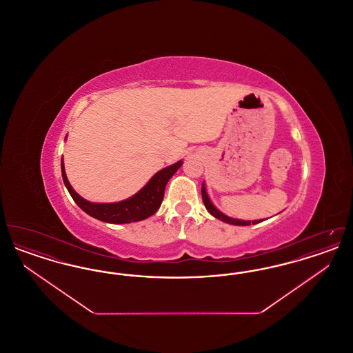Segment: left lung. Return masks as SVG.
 Listing matches in <instances>:
<instances>
[{
    "label": "left lung",
    "mask_w": 353,
    "mask_h": 353,
    "mask_svg": "<svg viewBox=\"0 0 353 353\" xmlns=\"http://www.w3.org/2000/svg\"><path fill=\"white\" fill-rule=\"evenodd\" d=\"M201 194H202V201L205 203V208L208 209V212L213 216V217H216V219H221V221H223V222H226V223H230V225H236V226H248V225H255V223H259L261 222V219L259 221H252V223H250V221H242V219H230V217H228V216H225L223 213H221L219 209H216V206L210 202L209 200V197H208V193H206V190H205V185L202 184L201 186Z\"/></svg>",
    "instance_id": "left-lung-1"
}]
</instances>
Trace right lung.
Wrapping results in <instances>:
<instances>
[{
	"label": "right lung",
	"mask_w": 353,
	"mask_h": 353,
	"mask_svg": "<svg viewBox=\"0 0 353 353\" xmlns=\"http://www.w3.org/2000/svg\"><path fill=\"white\" fill-rule=\"evenodd\" d=\"M181 164L183 161H179L170 167L161 169L152 177L148 184L134 194V197L115 203H94L85 201L68 183L63 167V160L61 161V168L63 183L68 188L70 196L88 216L108 223H130L148 219L157 212L164 199V190L169 179L181 167Z\"/></svg>",
	"instance_id": "1"
}]
</instances>
